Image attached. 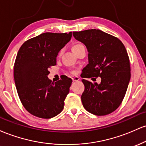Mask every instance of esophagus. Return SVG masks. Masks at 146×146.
I'll return each mask as SVG.
<instances>
[{
    "mask_svg": "<svg viewBox=\"0 0 146 146\" xmlns=\"http://www.w3.org/2000/svg\"><path fill=\"white\" fill-rule=\"evenodd\" d=\"M72 80H73V82H76V81H78V80H80V78L78 76H74L72 78Z\"/></svg>",
    "mask_w": 146,
    "mask_h": 146,
    "instance_id": "1",
    "label": "esophagus"
}]
</instances>
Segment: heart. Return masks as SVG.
<instances>
[{"instance_id":"heart-1","label":"heart","mask_w":146,"mask_h":146,"mask_svg":"<svg viewBox=\"0 0 146 146\" xmlns=\"http://www.w3.org/2000/svg\"><path fill=\"white\" fill-rule=\"evenodd\" d=\"M83 44H80V43H75V44H74L73 45V46H72V50H73V51L75 52V51H78V49H80V48H82V47H83ZM61 54H62V51H60V52H59V56H61Z\"/></svg>"}]
</instances>
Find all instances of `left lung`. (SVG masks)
<instances>
[{
	"mask_svg": "<svg viewBox=\"0 0 146 146\" xmlns=\"http://www.w3.org/2000/svg\"><path fill=\"white\" fill-rule=\"evenodd\" d=\"M73 34L88 52V64L83 68L82 78H101L100 84L82 80L85 86L81 97L83 106L98 116L113 113L123 101L130 80V60L124 45L116 37L100 29Z\"/></svg>",
	"mask_w": 146,
	"mask_h": 146,
	"instance_id": "obj_1",
	"label": "left lung"
}]
</instances>
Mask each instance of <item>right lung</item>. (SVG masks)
Listing matches in <instances>:
<instances>
[{"label": "right lung", "mask_w": 146, "mask_h": 146, "mask_svg": "<svg viewBox=\"0 0 146 146\" xmlns=\"http://www.w3.org/2000/svg\"><path fill=\"white\" fill-rule=\"evenodd\" d=\"M71 36L72 32L42 33L25 42L18 52L14 68L16 90L23 106L34 116L50 119L63 110L72 80L64 76L54 83L47 76Z\"/></svg>", "instance_id": "obj_1"}]
</instances>
